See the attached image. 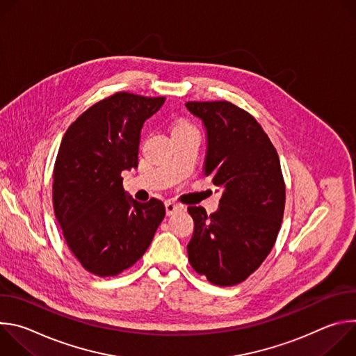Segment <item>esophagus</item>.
Masks as SVG:
<instances>
[{"label": "esophagus", "mask_w": 356, "mask_h": 356, "mask_svg": "<svg viewBox=\"0 0 356 356\" xmlns=\"http://www.w3.org/2000/svg\"><path fill=\"white\" fill-rule=\"evenodd\" d=\"M165 207H166V214H168V216H172V214H175L176 211H180V210L183 209L181 204H179V202H173V201H166Z\"/></svg>", "instance_id": "esophagus-1"}]
</instances>
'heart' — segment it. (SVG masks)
Segmentation results:
<instances>
[{"mask_svg":"<svg viewBox=\"0 0 356 356\" xmlns=\"http://www.w3.org/2000/svg\"><path fill=\"white\" fill-rule=\"evenodd\" d=\"M187 128H193V127H191L188 122H186V121H180V122L176 124V127H175L173 131H177V129H187Z\"/></svg>","mask_w":356,"mask_h":356,"instance_id":"b5f03b06","label":"heart"}]
</instances>
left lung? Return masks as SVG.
<instances>
[{"label": "left lung", "mask_w": 356, "mask_h": 356, "mask_svg": "<svg viewBox=\"0 0 356 356\" xmlns=\"http://www.w3.org/2000/svg\"><path fill=\"white\" fill-rule=\"evenodd\" d=\"M207 129L204 176L222 188L218 211L188 207L193 269L217 286L246 280L270 253L284 213L279 155L262 125L229 101H188Z\"/></svg>", "instance_id": "obj_1"}]
</instances>
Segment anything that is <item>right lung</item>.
I'll list each match as a JSON object with an SVG mask.
<instances>
[{
  "label": "right lung",
  "instance_id": "add662e5",
  "mask_svg": "<svg viewBox=\"0 0 356 356\" xmlns=\"http://www.w3.org/2000/svg\"><path fill=\"white\" fill-rule=\"evenodd\" d=\"M165 97L114 92L87 108L66 131L54 168V210L81 266L110 277L135 265L165 218L158 198L127 197L124 170L138 166L143 122Z\"/></svg>",
  "mask_w": 356,
  "mask_h": 356
}]
</instances>
